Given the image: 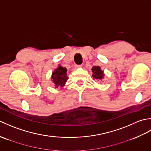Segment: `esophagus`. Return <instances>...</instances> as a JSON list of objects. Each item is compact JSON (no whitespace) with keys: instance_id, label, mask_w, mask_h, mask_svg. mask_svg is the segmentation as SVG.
Listing matches in <instances>:
<instances>
[{"instance_id":"1","label":"esophagus","mask_w":151,"mask_h":151,"mask_svg":"<svg viewBox=\"0 0 151 151\" xmlns=\"http://www.w3.org/2000/svg\"><path fill=\"white\" fill-rule=\"evenodd\" d=\"M82 67V65H75V66H74V69H78V68H81V67Z\"/></svg>"}]
</instances>
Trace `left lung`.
Segmentation results:
<instances>
[{
	"label": "left lung",
	"instance_id": "obj_1",
	"mask_svg": "<svg viewBox=\"0 0 151 151\" xmlns=\"http://www.w3.org/2000/svg\"><path fill=\"white\" fill-rule=\"evenodd\" d=\"M92 72L93 75L92 76L95 79L97 80H102L104 76V72L101 69V67L99 66H94L92 67Z\"/></svg>",
	"mask_w": 151,
	"mask_h": 151
}]
</instances>
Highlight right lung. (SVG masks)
<instances>
[{
	"label": "right lung",
	"instance_id": "add662e5",
	"mask_svg": "<svg viewBox=\"0 0 151 151\" xmlns=\"http://www.w3.org/2000/svg\"><path fill=\"white\" fill-rule=\"evenodd\" d=\"M67 69L65 67H63L60 65H59L58 67H57L56 69H54L52 74V79L55 88H61L65 86L67 81L69 78L67 76Z\"/></svg>",
	"mask_w": 151,
	"mask_h": 151
}]
</instances>
